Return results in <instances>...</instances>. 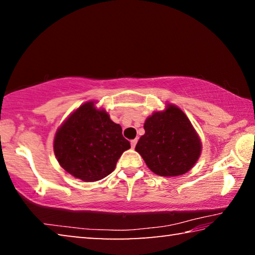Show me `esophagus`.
<instances>
[{
  "instance_id": "esophagus-1",
  "label": "esophagus",
  "mask_w": 255,
  "mask_h": 255,
  "mask_svg": "<svg viewBox=\"0 0 255 255\" xmlns=\"http://www.w3.org/2000/svg\"><path fill=\"white\" fill-rule=\"evenodd\" d=\"M136 144H137V138H136V139H132V140H130L131 148H135V147H136Z\"/></svg>"
}]
</instances>
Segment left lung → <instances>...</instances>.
<instances>
[{
  "mask_svg": "<svg viewBox=\"0 0 255 255\" xmlns=\"http://www.w3.org/2000/svg\"><path fill=\"white\" fill-rule=\"evenodd\" d=\"M144 129L135 149L155 174L182 175L199 158L200 138L179 107L169 103L164 111H155L146 119Z\"/></svg>",
  "mask_w": 255,
  "mask_h": 255,
  "instance_id": "obj_1",
  "label": "left lung"
}]
</instances>
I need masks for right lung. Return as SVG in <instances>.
<instances>
[{"mask_svg": "<svg viewBox=\"0 0 255 255\" xmlns=\"http://www.w3.org/2000/svg\"><path fill=\"white\" fill-rule=\"evenodd\" d=\"M120 125L93 101L72 112L54 138V152L67 173L85 182L101 180L115 170L122 154L130 148Z\"/></svg>", "mask_w": 255, "mask_h": 255, "instance_id": "obj_1", "label": "right lung"}]
</instances>
